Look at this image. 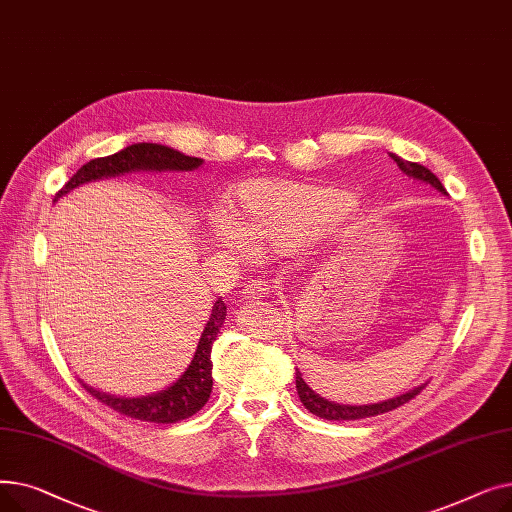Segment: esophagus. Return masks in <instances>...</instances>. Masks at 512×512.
Returning a JSON list of instances; mask_svg holds the SVG:
<instances>
[{
	"instance_id": "esophagus-1",
	"label": "esophagus",
	"mask_w": 512,
	"mask_h": 512,
	"mask_svg": "<svg viewBox=\"0 0 512 512\" xmlns=\"http://www.w3.org/2000/svg\"><path fill=\"white\" fill-rule=\"evenodd\" d=\"M272 292V286L270 282L265 280H253L247 288H245V299L251 303V301H259L263 297H267V294Z\"/></svg>"
}]
</instances>
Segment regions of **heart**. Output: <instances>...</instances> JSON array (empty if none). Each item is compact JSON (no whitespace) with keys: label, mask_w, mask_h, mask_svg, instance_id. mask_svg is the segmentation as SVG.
Wrapping results in <instances>:
<instances>
[{"label":"heart","mask_w":512,"mask_h":512,"mask_svg":"<svg viewBox=\"0 0 512 512\" xmlns=\"http://www.w3.org/2000/svg\"><path fill=\"white\" fill-rule=\"evenodd\" d=\"M355 199L340 188L303 180L259 176L238 182L228 215L215 213L209 234L230 253H282L340 222Z\"/></svg>","instance_id":"1"}]
</instances>
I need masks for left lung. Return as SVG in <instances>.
Instances as JSON below:
<instances>
[{"label": "left lung", "instance_id": "obj_1", "mask_svg": "<svg viewBox=\"0 0 512 512\" xmlns=\"http://www.w3.org/2000/svg\"><path fill=\"white\" fill-rule=\"evenodd\" d=\"M390 157L396 161L398 168L405 172L409 178L421 180V182H425L429 186H434L436 191H440L442 195H448L446 188L442 186V182L436 178V174L429 172L425 166L413 164V161L402 159L396 153H390ZM423 388H425V384L415 386L413 390L400 394V396H394V398H388V400H382V402H371V405H342V402H334V400H328L324 396L315 394L307 386V382L303 380V373L297 369V392H299V398H301V402L305 405V409L309 413L321 417V419H328V421H355V419L375 417V415L394 411V409L405 405V402H409L411 398H415Z\"/></svg>", "mask_w": 512, "mask_h": 512}]
</instances>
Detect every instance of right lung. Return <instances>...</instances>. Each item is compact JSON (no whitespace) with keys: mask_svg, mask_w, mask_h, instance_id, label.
Listing matches in <instances>:
<instances>
[{"mask_svg":"<svg viewBox=\"0 0 512 512\" xmlns=\"http://www.w3.org/2000/svg\"><path fill=\"white\" fill-rule=\"evenodd\" d=\"M203 166V159L184 155L172 147L159 145V143H134L124 149H120L114 155L97 157L87 161L66 184L62 191L56 195V201L68 195L74 188L87 182L103 180V178H116L132 172H193ZM226 319V305L222 299L213 303L209 321L205 324V330L199 338L195 357L188 365L180 378L170 384L168 388L147 394V396H116L107 394L101 390H95L93 386L85 384V390L103 402L105 407H110L126 417L151 421V423H176L182 419L193 417L197 411L205 407V402L213 388L211 378V346L213 340L218 338L220 328L224 326Z\"/></svg>","mask_w":512,"mask_h":512,"instance_id":"add662e5","label":"right lung"}]
</instances>
